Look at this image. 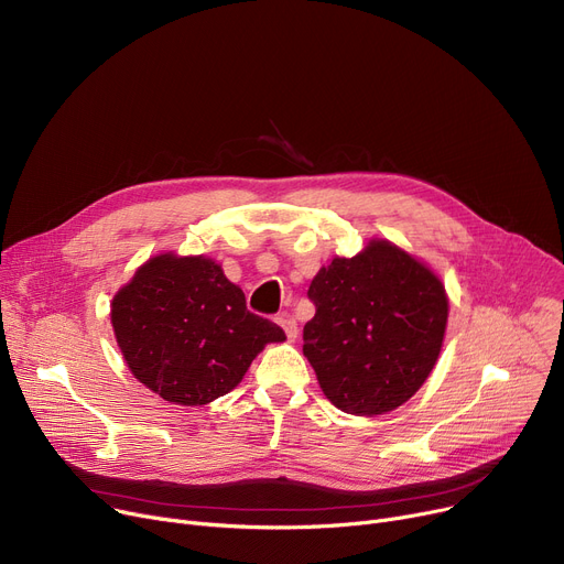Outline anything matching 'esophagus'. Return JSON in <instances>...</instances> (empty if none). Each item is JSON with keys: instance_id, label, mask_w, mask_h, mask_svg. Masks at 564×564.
Returning a JSON list of instances; mask_svg holds the SVG:
<instances>
[{"instance_id": "esophagus-1", "label": "esophagus", "mask_w": 564, "mask_h": 564, "mask_svg": "<svg viewBox=\"0 0 564 564\" xmlns=\"http://www.w3.org/2000/svg\"><path fill=\"white\" fill-rule=\"evenodd\" d=\"M276 324H281V329L285 332V336H288L290 340L297 338L300 327H297V322H294V317H292L290 313H281V315H276Z\"/></svg>"}]
</instances>
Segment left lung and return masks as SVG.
<instances>
[{
	"mask_svg": "<svg viewBox=\"0 0 564 564\" xmlns=\"http://www.w3.org/2000/svg\"><path fill=\"white\" fill-rule=\"evenodd\" d=\"M308 300L304 354L340 411L377 416L423 387L448 322L446 290L425 264L375 240L322 267Z\"/></svg>",
	"mask_w": 564,
	"mask_h": 564,
	"instance_id": "obj_1",
	"label": "left lung"
}]
</instances>
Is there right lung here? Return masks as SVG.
Here are the masks:
<instances>
[{"mask_svg":"<svg viewBox=\"0 0 564 564\" xmlns=\"http://www.w3.org/2000/svg\"><path fill=\"white\" fill-rule=\"evenodd\" d=\"M111 324L132 375L166 402L198 406L232 391L279 324L247 308L210 258L148 260L111 302Z\"/></svg>","mask_w":564,"mask_h":564,"instance_id":"obj_1","label":"right lung"}]
</instances>
